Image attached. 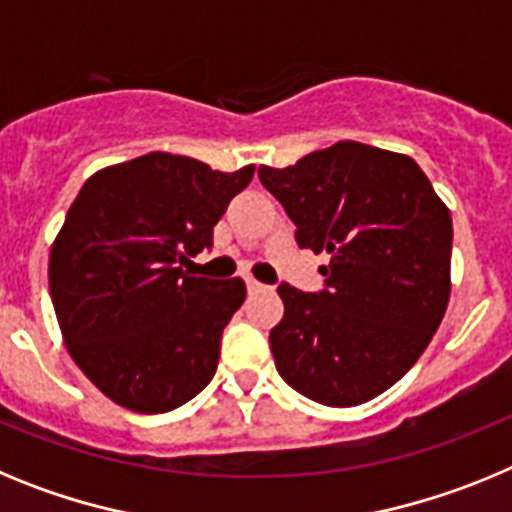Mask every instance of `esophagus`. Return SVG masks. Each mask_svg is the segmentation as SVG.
Masks as SVG:
<instances>
[{
	"instance_id": "1",
	"label": "esophagus",
	"mask_w": 512,
	"mask_h": 512,
	"mask_svg": "<svg viewBox=\"0 0 512 512\" xmlns=\"http://www.w3.org/2000/svg\"><path fill=\"white\" fill-rule=\"evenodd\" d=\"M246 287H248V292H251V295H256V292H264V289H269V287H266V284L256 282V279H246Z\"/></svg>"
}]
</instances>
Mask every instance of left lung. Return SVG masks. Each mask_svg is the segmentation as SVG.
<instances>
[{
    "label": "left lung",
    "instance_id": "8db88e82",
    "mask_svg": "<svg viewBox=\"0 0 512 512\" xmlns=\"http://www.w3.org/2000/svg\"><path fill=\"white\" fill-rule=\"evenodd\" d=\"M259 179L295 223L297 246L330 256L320 292L277 287V372L330 408L382 395L420 359L449 305V210L413 158L354 140L287 169L259 166Z\"/></svg>",
    "mask_w": 512,
    "mask_h": 512
}]
</instances>
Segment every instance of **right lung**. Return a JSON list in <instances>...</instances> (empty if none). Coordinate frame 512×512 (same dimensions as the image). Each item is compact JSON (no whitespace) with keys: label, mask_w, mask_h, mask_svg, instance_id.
<instances>
[{"label":"right lung","mask_w":512,"mask_h":512,"mask_svg":"<svg viewBox=\"0 0 512 512\" xmlns=\"http://www.w3.org/2000/svg\"><path fill=\"white\" fill-rule=\"evenodd\" d=\"M253 166L146 153L97 171L69 207L48 261L56 318L71 359L112 402L169 413L215 377L220 338L246 300L241 277H192L184 264Z\"/></svg>","instance_id":"1"}]
</instances>
